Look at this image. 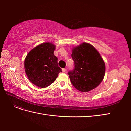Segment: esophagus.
Masks as SVG:
<instances>
[{"mask_svg":"<svg viewBox=\"0 0 131 131\" xmlns=\"http://www.w3.org/2000/svg\"><path fill=\"white\" fill-rule=\"evenodd\" d=\"M66 70H67V69H66V68H63V69H62V72H64V73L66 72Z\"/></svg>","mask_w":131,"mask_h":131,"instance_id":"obj_1","label":"esophagus"}]
</instances>
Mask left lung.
Returning a JSON list of instances; mask_svg holds the SVG:
<instances>
[{
  "mask_svg": "<svg viewBox=\"0 0 131 131\" xmlns=\"http://www.w3.org/2000/svg\"><path fill=\"white\" fill-rule=\"evenodd\" d=\"M74 68L68 72L72 85L81 92L96 88L102 81L105 63L97 50L91 44L83 43L73 49Z\"/></svg>",
  "mask_w": 131,
  "mask_h": 131,
  "instance_id": "8db88e82",
  "label": "left lung"
}]
</instances>
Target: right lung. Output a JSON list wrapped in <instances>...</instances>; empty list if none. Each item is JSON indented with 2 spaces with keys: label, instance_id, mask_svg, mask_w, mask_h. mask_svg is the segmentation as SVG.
Here are the masks:
<instances>
[{
  "label": "right lung",
  "instance_id": "add662e5",
  "mask_svg": "<svg viewBox=\"0 0 131 131\" xmlns=\"http://www.w3.org/2000/svg\"><path fill=\"white\" fill-rule=\"evenodd\" d=\"M55 45L45 42L36 46L27 55L25 69L30 81L39 88L49 86L62 72L54 56Z\"/></svg>",
  "mask_w": 131,
  "mask_h": 131
}]
</instances>
